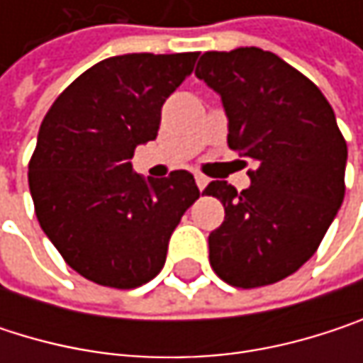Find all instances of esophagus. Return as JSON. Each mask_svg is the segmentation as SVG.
<instances>
[{
    "instance_id": "obj_1",
    "label": "esophagus",
    "mask_w": 363,
    "mask_h": 363,
    "mask_svg": "<svg viewBox=\"0 0 363 363\" xmlns=\"http://www.w3.org/2000/svg\"><path fill=\"white\" fill-rule=\"evenodd\" d=\"M208 182H210L208 181V177H203V174H195V184L199 186V191H203Z\"/></svg>"
}]
</instances>
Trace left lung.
Returning <instances> with one entry per match:
<instances>
[{
  "label": "left lung",
  "instance_id": "obj_1",
  "mask_svg": "<svg viewBox=\"0 0 363 363\" xmlns=\"http://www.w3.org/2000/svg\"><path fill=\"white\" fill-rule=\"evenodd\" d=\"M195 75L223 99L229 149L256 162L242 193L225 181L203 189L225 206L210 264L235 288L275 284L315 254L342 203L345 136L320 88L273 52H206Z\"/></svg>",
  "mask_w": 363,
  "mask_h": 363
}]
</instances>
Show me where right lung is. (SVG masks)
<instances>
[{
    "instance_id": "add662e5",
    "label": "right lung",
    "mask_w": 363,
    "mask_h": 363,
    "mask_svg": "<svg viewBox=\"0 0 363 363\" xmlns=\"http://www.w3.org/2000/svg\"><path fill=\"white\" fill-rule=\"evenodd\" d=\"M197 56L105 58L69 84L41 121L29 162L37 220L65 262L99 286L130 290L151 281L199 197L186 170L145 179L130 164L134 149L157 136L162 107Z\"/></svg>"
}]
</instances>
